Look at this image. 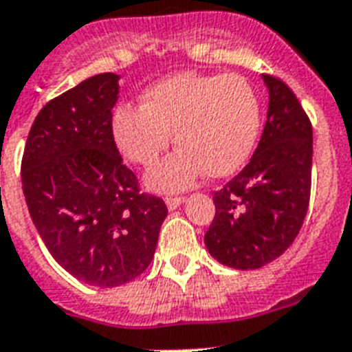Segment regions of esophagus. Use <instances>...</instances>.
<instances>
[{
	"instance_id": "1",
	"label": "esophagus",
	"mask_w": 352,
	"mask_h": 352,
	"mask_svg": "<svg viewBox=\"0 0 352 352\" xmlns=\"http://www.w3.org/2000/svg\"><path fill=\"white\" fill-rule=\"evenodd\" d=\"M186 202V197H166V206H168V210H177L179 206L184 204Z\"/></svg>"
}]
</instances>
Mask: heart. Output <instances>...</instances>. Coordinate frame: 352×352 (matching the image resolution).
Wrapping results in <instances>:
<instances>
[{
	"instance_id": "obj_1",
	"label": "heart",
	"mask_w": 352,
	"mask_h": 352,
	"mask_svg": "<svg viewBox=\"0 0 352 352\" xmlns=\"http://www.w3.org/2000/svg\"><path fill=\"white\" fill-rule=\"evenodd\" d=\"M260 130V102L236 74L179 72L148 87L141 107H119L110 119L113 144L126 161L153 166L173 131L177 150L146 177L159 191L184 190L206 171L226 177L248 161Z\"/></svg>"
}]
</instances>
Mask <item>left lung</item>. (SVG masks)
I'll use <instances>...</instances> for the list:
<instances>
[{
  "instance_id": "left-lung-1",
  "label": "left lung",
  "mask_w": 352,
  "mask_h": 352,
  "mask_svg": "<svg viewBox=\"0 0 352 352\" xmlns=\"http://www.w3.org/2000/svg\"><path fill=\"white\" fill-rule=\"evenodd\" d=\"M267 121L248 166L213 193L215 217L204 242L233 270H258L284 253L304 224L311 195L313 126L291 88L262 76Z\"/></svg>"
}]
</instances>
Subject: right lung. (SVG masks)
<instances>
[{"mask_svg":"<svg viewBox=\"0 0 352 352\" xmlns=\"http://www.w3.org/2000/svg\"><path fill=\"white\" fill-rule=\"evenodd\" d=\"M119 76L88 77L48 101L28 131L21 182L28 213L61 267L96 287L137 278L168 215L141 193L110 131Z\"/></svg>","mask_w":352,"mask_h":352,"instance_id":"right-lung-1","label":"right lung"}]
</instances>
